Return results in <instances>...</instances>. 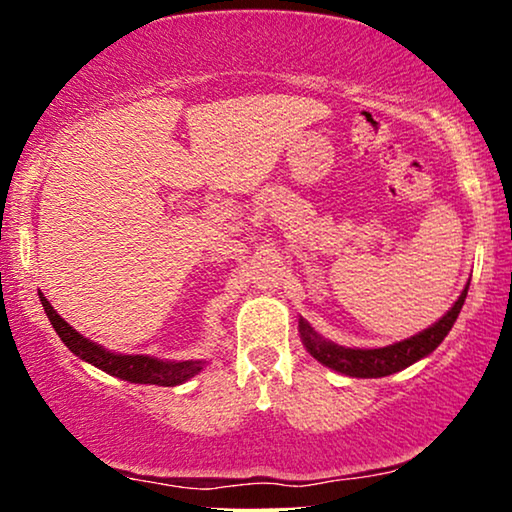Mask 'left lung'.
Wrapping results in <instances>:
<instances>
[{
  "mask_svg": "<svg viewBox=\"0 0 512 512\" xmlns=\"http://www.w3.org/2000/svg\"><path fill=\"white\" fill-rule=\"evenodd\" d=\"M466 293H468V284L466 289L461 291L457 303L447 310L445 317H440L433 326L424 328L422 333L412 335L408 340L394 342V345L389 347H380V349L340 347L331 340L321 338V335L303 319L298 321V331L307 352H310L319 363H324V366L338 370V373L349 375V377H387L391 373H398V370L412 366V363L424 359V356H429L433 349L445 340V335L452 331L454 321L459 317L461 305H464L466 300Z\"/></svg>",
  "mask_w": 512,
  "mask_h": 512,
  "instance_id": "left-lung-1",
  "label": "left lung"
}]
</instances>
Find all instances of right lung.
<instances>
[{"instance_id": "add662e5", "label": "right lung", "mask_w": 512, "mask_h": 512, "mask_svg": "<svg viewBox=\"0 0 512 512\" xmlns=\"http://www.w3.org/2000/svg\"><path fill=\"white\" fill-rule=\"evenodd\" d=\"M41 305H44V312L48 321H51L55 333L60 335V340L69 347V352L79 356V359L93 363L95 368L104 370V373L121 377V380L135 382V384H158V387H177V384H184L191 380L193 375H198L205 361H160L153 359V356L146 354H116L109 352L97 345V342H90L83 338L79 331H74L72 326L67 324L65 319L60 317L58 312L53 310V305L44 298V293H39Z\"/></svg>"}]
</instances>
